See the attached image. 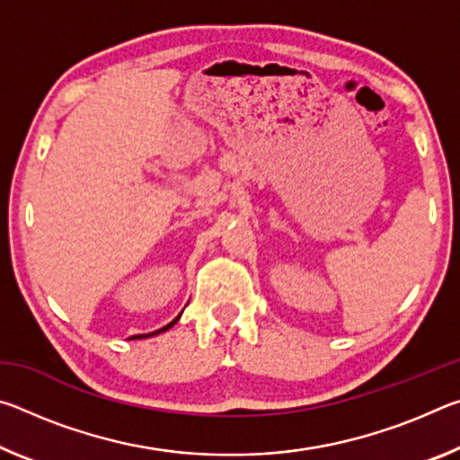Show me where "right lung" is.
<instances>
[{
  "label": "right lung",
  "mask_w": 460,
  "mask_h": 460,
  "mask_svg": "<svg viewBox=\"0 0 460 460\" xmlns=\"http://www.w3.org/2000/svg\"><path fill=\"white\" fill-rule=\"evenodd\" d=\"M181 316H182V313L178 314L172 323H168L166 326H162V329H158V331H154V332H147V334H134V337H129V339H147V337H155V334H160V332H164V331H168V329H172V326L181 321Z\"/></svg>",
  "instance_id": "add662e5"
}]
</instances>
